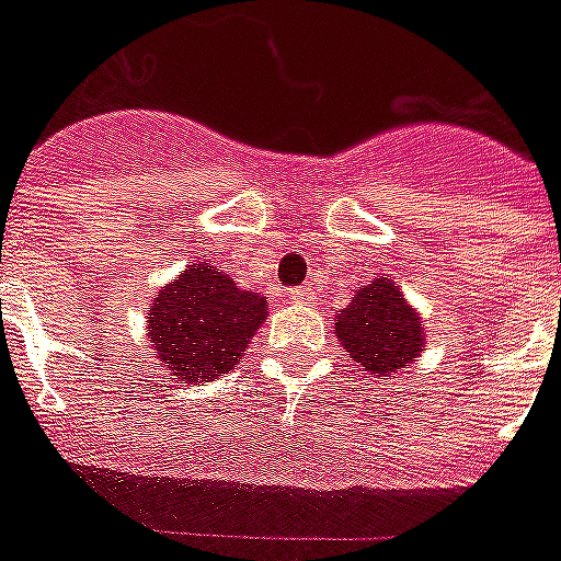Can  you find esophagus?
I'll list each match as a JSON object with an SVG mask.
<instances>
[{"label":"esophagus","instance_id":"1","mask_svg":"<svg viewBox=\"0 0 561 561\" xmlns=\"http://www.w3.org/2000/svg\"><path fill=\"white\" fill-rule=\"evenodd\" d=\"M289 298L291 300H312L314 298V289H312V286H295V289H291L289 291Z\"/></svg>","mask_w":561,"mask_h":561}]
</instances>
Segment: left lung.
Returning a JSON list of instances; mask_svg holds the SVG:
<instances>
[{"mask_svg":"<svg viewBox=\"0 0 561 561\" xmlns=\"http://www.w3.org/2000/svg\"><path fill=\"white\" fill-rule=\"evenodd\" d=\"M335 332L346 353L369 375H387L410 367L421 353L424 332L419 314L407 307L392 280H373L337 314Z\"/></svg>","mask_w":561,"mask_h":561,"instance_id":"left-lung-1","label":"left lung"}]
</instances>
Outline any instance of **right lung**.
<instances>
[{
  "label": "right lung",
  "instance_id": "1",
  "mask_svg": "<svg viewBox=\"0 0 561 561\" xmlns=\"http://www.w3.org/2000/svg\"><path fill=\"white\" fill-rule=\"evenodd\" d=\"M148 335L157 355L180 378H215L234 369L249 337L261 330L266 300L243 291L229 275L194 263L160 291L148 309Z\"/></svg>",
  "mask_w": 561,
  "mask_h": 561
}]
</instances>
